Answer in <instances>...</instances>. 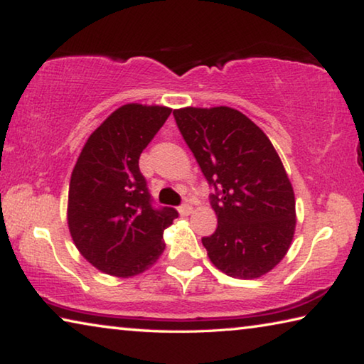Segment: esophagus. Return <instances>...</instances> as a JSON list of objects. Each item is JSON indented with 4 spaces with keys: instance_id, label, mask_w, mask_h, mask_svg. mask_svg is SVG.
<instances>
[{
    "instance_id": "34e87169",
    "label": "esophagus",
    "mask_w": 364,
    "mask_h": 364,
    "mask_svg": "<svg viewBox=\"0 0 364 364\" xmlns=\"http://www.w3.org/2000/svg\"><path fill=\"white\" fill-rule=\"evenodd\" d=\"M178 212H180L181 217H188V215L193 212V207H191L189 204H183L181 207H178Z\"/></svg>"
}]
</instances>
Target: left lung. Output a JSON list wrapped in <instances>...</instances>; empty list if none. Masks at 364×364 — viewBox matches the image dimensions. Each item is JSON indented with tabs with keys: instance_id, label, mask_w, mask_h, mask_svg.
I'll return each instance as SVG.
<instances>
[{
	"instance_id": "obj_1",
	"label": "left lung",
	"mask_w": 364,
	"mask_h": 364,
	"mask_svg": "<svg viewBox=\"0 0 364 364\" xmlns=\"http://www.w3.org/2000/svg\"><path fill=\"white\" fill-rule=\"evenodd\" d=\"M176 125L208 184L218 226L202 237L208 258L231 278L254 279L287 254L295 197L267 134L236 109L173 110Z\"/></svg>"
}]
</instances>
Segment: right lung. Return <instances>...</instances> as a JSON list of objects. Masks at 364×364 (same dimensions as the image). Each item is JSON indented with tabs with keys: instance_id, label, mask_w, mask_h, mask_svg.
Here are the masks:
<instances>
[{
	"instance_id": "obj_1",
	"label": "right lung",
	"mask_w": 364,
	"mask_h": 364,
	"mask_svg": "<svg viewBox=\"0 0 364 364\" xmlns=\"http://www.w3.org/2000/svg\"><path fill=\"white\" fill-rule=\"evenodd\" d=\"M171 109L125 104L83 146L70 176L67 221L73 244L102 273L132 278L165 249L164 230L178 217L156 208L139 171V156Z\"/></svg>"
}]
</instances>
